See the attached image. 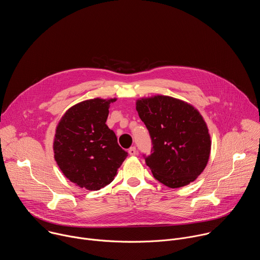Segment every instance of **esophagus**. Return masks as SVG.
Listing matches in <instances>:
<instances>
[{
  "instance_id": "esophagus-1",
  "label": "esophagus",
  "mask_w": 260,
  "mask_h": 260,
  "mask_svg": "<svg viewBox=\"0 0 260 260\" xmlns=\"http://www.w3.org/2000/svg\"><path fill=\"white\" fill-rule=\"evenodd\" d=\"M128 154L129 155H136L137 154V148L135 146L129 148V149H128Z\"/></svg>"
}]
</instances>
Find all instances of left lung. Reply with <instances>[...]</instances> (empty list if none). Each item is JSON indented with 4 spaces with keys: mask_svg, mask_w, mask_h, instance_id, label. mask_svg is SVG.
Returning a JSON list of instances; mask_svg holds the SVG:
<instances>
[{
    "mask_svg": "<svg viewBox=\"0 0 260 260\" xmlns=\"http://www.w3.org/2000/svg\"><path fill=\"white\" fill-rule=\"evenodd\" d=\"M136 105L153 145L150 155L143 154L153 177L170 188L193 182L205 170L211 150L209 131L199 111L167 95L142 99Z\"/></svg>",
    "mask_w": 260,
    "mask_h": 260,
    "instance_id": "left-lung-1",
    "label": "left lung"
}]
</instances>
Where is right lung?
<instances>
[{
	"label": "right lung",
	"instance_id": "1",
	"mask_svg": "<svg viewBox=\"0 0 260 260\" xmlns=\"http://www.w3.org/2000/svg\"><path fill=\"white\" fill-rule=\"evenodd\" d=\"M115 101L81 102L67 111L56 127L54 158L63 175L81 188L105 187L128 155L106 124L110 104Z\"/></svg>",
	"mask_w": 260,
	"mask_h": 260
}]
</instances>
